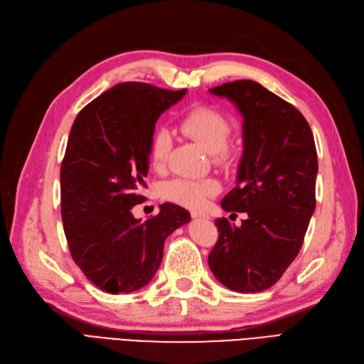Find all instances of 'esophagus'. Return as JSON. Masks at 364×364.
Segmentation results:
<instances>
[{
  "mask_svg": "<svg viewBox=\"0 0 364 364\" xmlns=\"http://www.w3.org/2000/svg\"><path fill=\"white\" fill-rule=\"evenodd\" d=\"M191 217H193V218H209L208 214L199 213V211H193V213H191Z\"/></svg>",
  "mask_w": 364,
  "mask_h": 364,
  "instance_id": "esophagus-1",
  "label": "esophagus"
}]
</instances>
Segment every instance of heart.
<instances>
[{"instance_id": "obj_1", "label": "heart", "mask_w": 364, "mask_h": 364, "mask_svg": "<svg viewBox=\"0 0 364 364\" xmlns=\"http://www.w3.org/2000/svg\"><path fill=\"white\" fill-rule=\"evenodd\" d=\"M182 134L193 138L196 142L211 151L213 159L218 165L234 164L237 153L228 144L230 135V121L225 114L211 106H194L179 118ZM170 135L165 130H158L150 139V161L155 168H162L170 151ZM218 183L214 179H188L176 178L162 183V199L170 200L186 208H202L209 197L218 191Z\"/></svg>"}]
</instances>
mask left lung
Returning a JSON list of instances; mask_svg holds the SVG:
<instances>
[{
	"label": "left lung",
	"instance_id": "obj_1",
	"mask_svg": "<svg viewBox=\"0 0 364 364\" xmlns=\"http://www.w3.org/2000/svg\"><path fill=\"white\" fill-rule=\"evenodd\" d=\"M243 115L245 153L237 186L222 200L246 213L241 226L215 220L218 240L208 264L225 287L240 293L270 289L299 253L316 208L317 151L310 124L289 102L253 80L211 87Z\"/></svg>",
	"mask_w": 364,
	"mask_h": 364
}]
</instances>
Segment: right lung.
Returning a JSON list of instances; mask_svg holds the SVG:
<instances>
[{
    "label": "right lung",
    "mask_w": 364,
    "mask_h": 364,
    "mask_svg": "<svg viewBox=\"0 0 364 364\" xmlns=\"http://www.w3.org/2000/svg\"><path fill=\"white\" fill-rule=\"evenodd\" d=\"M185 92L118 83L74 119L60 165L63 230L74 262L103 291L147 285L161 266L165 238L190 222V213L174 203H162L146 222L132 214L146 202L141 191L155 123Z\"/></svg>",
    "instance_id": "obj_1"
}]
</instances>
